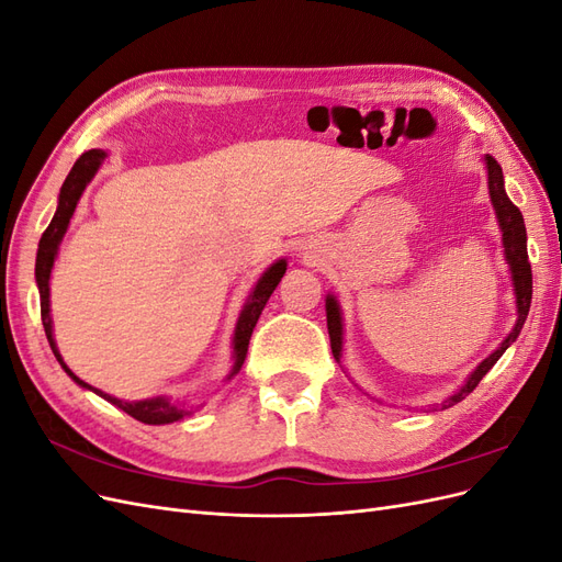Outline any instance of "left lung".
<instances>
[{
    "label": "left lung",
    "mask_w": 562,
    "mask_h": 562,
    "mask_svg": "<svg viewBox=\"0 0 562 562\" xmlns=\"http://www.w3.org/2000/svg\"><path fill=\"white\" fill-rule=\"evenodd\" d=\"M485 164H487V187H490V201L495 206L499 227H502V244H504V255L506 262L512 267V281H514V291H516V307H518V321L514 330L508 333V337L504 342L492 351L487 359L475 368L467 384L452 394L448 401H443L440 405L450 407L459 401H464L471 391L479 386V382L487 375L490 368L499 361V356L512 347V342H516V337L520 335L522 323L527 318V312H530V302H532V267L530 260H527V234H525V223H522V213L518 211L516 203L508 199L506 190H504V176H502V166L495 161V157L485 155ZM326 316H328V335H330V349L333 356L339 361L342 356V314H339V304L333 295L326 297Z\"/></svg>",
    "instance_id": "8db88e82"
}]
</instances>
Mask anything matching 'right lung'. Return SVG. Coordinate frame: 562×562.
<instances>
[{"label": "right lung", "mask_w": 562, "mask_h": 562, "mask_svg": "<svg viewBox=\"0 0 562 562\" xmlns=\"http://www.w3.org/2000/svg\"><path fill=\"white\" fill-rule=\"evenodd\" d=\"M105 151L103 149H89L83 151V155L75 161L70 176L65 178L63 187H60V196H58V209H56V215L54 220H50V225L46 227V232L42 234L40 239V248H37V265H35V277H37V288H40V304H42V323H44V333H46V339L50 345V351H54V356L58 359V363L63 366V370L70 375L79 386L83 389H91L93 394L103 396L105 401H110L112 405L122 407V411L126 415H131L133 419H138L143 424H171V422H178L182 417L190 415V411H187L184 405H176L164 396H157V398H145V401H122V398H114L110 394H105V391H100L95 386H89L83 380H79L75 372L65 366V361L60 359L58 353V347L54 342V326H50V310H48V279H50V269H54V262H56V255H58V246L63 241V236L67 232V225H70V217L77 209V201L81 196V192L87 190V184L91 182V178L95 176V171L100 168V164L105 161ZM285 260H279L271 265L265 274L260 277V281L255 283V288L250 291L244 310L239 314V321H236V330H234V368L229 372V378H234L236 372L241 370L244 361H246V353H248V342H250V335H252V328L255 323H258L265 304L269 300V295L274 293V288L279 285V281L283 279L285 274Z\"/></svg>", "instance_id": "1"}]
</instances>
